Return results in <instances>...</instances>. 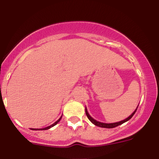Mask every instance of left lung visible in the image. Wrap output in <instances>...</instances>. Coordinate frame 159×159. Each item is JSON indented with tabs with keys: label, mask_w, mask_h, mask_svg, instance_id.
Instances as JSON below:
<instances>
[{
	"label": "left lung",
	"mask_w": 159,
	"mask_h": 159,
	"mask_svg": "<svg viewBox=\"0 0 159 159\" xmlns=\"http://www.w3.org/2000/svg\"><path fill=\"white\" fill-rule=\"evenodd\" d=\"M137 109H138V107H137V108L135 109V111H134V112L132 113V114L130 115V116H129V117L126 118L125 120H122V121H120V122H117V123H101V122H98V121H96V120H94L93 118L92 117V116H90V115L88 114V112H87V108H85V113H86V115H87V118H88L89 120H90V122L92 123H93L94 125H96V126H98V127H102V128H107V129H112V128H115L116 126H118V125H121V124H123L124 123H125V122H127L128 120H129L131 119V118L132 117L133 115L135 114Z\"/></svg>",
	"instance_id": "8db88e82"
}]
</instances>
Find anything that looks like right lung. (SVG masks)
Returning a JSON list of instances; mask_svg holds the SVG:
<instances>
[{
  "label": "right lung",
  "mask_w": 159,
  "mask_h": 159,
  "mask_svg": "<svg viewBox=\"0 0 159 159\" xmlns=\"http://www.w3.org/2000/svg\"><path fill=\"white\" fill-rule=\"evenodd\" d=\"M61 118H62V116H61V118H60L59 120H57V121L55 122V123H53L52 125H49V126H48V127H46V128H43V129H32V130H47V129H50V128H52V127H53V126H54V125H57V124L58 123H59V122H60V120H61Z\"/></svg>",
  "instance_id": "1"
}]
</instances>
